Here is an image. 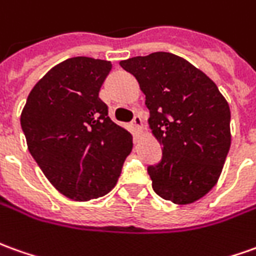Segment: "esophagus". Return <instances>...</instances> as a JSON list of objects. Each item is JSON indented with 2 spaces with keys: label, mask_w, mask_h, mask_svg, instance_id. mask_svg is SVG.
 <instances>
[{
  "label": "esophagus",
  "mask_w": 256,
  "mask_h": 256,
  "mask_svg": "<svg viewBox=\"0 0 256 256\" xmlns=\"http://www.w3.org/2000/svg\"><path fill=\"white\" fill-rule=\"evenodd\" d=\"M133 126L136 128H137V130H138V132H140L141 128H142V126H144V124H142V119H141V116L140 115H136L134 116V119H133Z\"/></svg>",
  "instance_id": "34e87169"
}]
</instances>
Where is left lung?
<instances>
[{"mask_svg": "<svg viewBox=\"0 0 256 256\" xmlns=\"http://www.w3.org/2000/svg\"><path fill=\"white\" fill-rule=\"evenodd\" d=\"M137 78L150 110L148 124L162 144V160L150 166L154 191L187 205L215 187L232 142L230 108L210 78L188 60L152 52L120 60Z\"/></svg>", "mask_w": 256, "mask_h": 256, "instance_id": "8db88e82", "label": "left lung"}]
</instances>
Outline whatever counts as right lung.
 <instances>
[{
	"label": "right lung",
	"mask_w": 256,
	"mask_h": 256,
	"mask_svg": "<svg viewBox=\"0 0 256 256\" xmlns=\"http://www.w3.org/2000/svg\"><path fill=\"white\" fill-rule=\"evenodd\" d=\"M110 60L76 56L54 66L28 94L20 115L28 148L60 194L88 201L118 183L133 137L108 116L100 88Z\"/></svg>",
	"instance_id": "1"
}]
</instances>
